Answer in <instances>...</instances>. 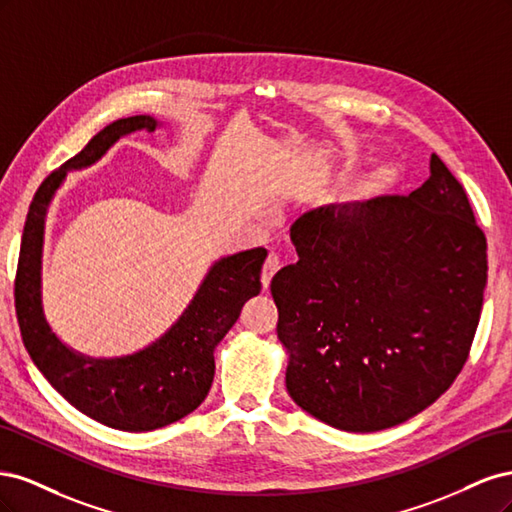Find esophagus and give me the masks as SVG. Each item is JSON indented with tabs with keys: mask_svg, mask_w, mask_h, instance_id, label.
Here are the masks:
<instances>
[{
	"mask_svg": "<svg viewBox=\"0 0 512 512\" xmlns=\"http://www.w3.org/2000/svg\"><path fill=\"white\" fill-rule=\"evenodd\" d=\"M280 267H282V260H280V256H277L275 252H271L269 256H267V260H265V267H262V275H260V282H262V288H269V284H271V280H273V275L280 271Z\"/></svg>",
	"mask_w": 512,
	"mask_h": 512,
	"instance_id": "obj_1",
	"label": "esophagus"
}]
</instances>
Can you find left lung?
Wrapping results in <instances>:
<instances>
[{
  "instance_id": "1",
  "label": "left lung",
  "mask_w": 512,
  "mask_h": 512,
  "mask_svg": "<svg viewBox=\"0 0 512 512\" xmlns=\"http://www.w3.org/2000/svg\"><path fill=\"white\" fill-rule=\"evenodd\" d=\"M271 294L294 404L335 429L408 421L455 382L478 327L487 239L433 153L408 196L324 205L292 224Z\"/></svg>"
}]
</instances>
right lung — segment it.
<instances>
[{"label": "right lung", "mask_w": 512, "mask_h": 512, "mask_svg": "<svg viewBox=\"0 0 512 512\" xmlns=\"http://www.w3.org/2000/svg\"><path fill=\"white\" fill-rule=\"evenodd\" d=\"M160 126L136 115L108 123L81 153L38 188L23 228L14 307L23 344L42 376L68 404L121 431H151L179 421L203 404L215 374L213 352L237 322L245 301L260 292L265 247L215 260L183 314L156 342L134 354L94 359L53 333L42 307V247L46 211L68 170L96 164L121 136Z\"/></svg>", "instance_id": "1"}]
</instances>
